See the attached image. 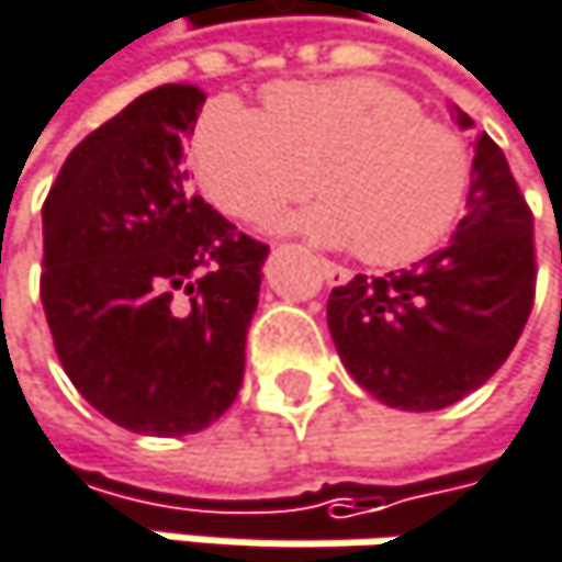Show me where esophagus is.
<instances>
[{
  "label": "esophagus",
  "mask_w": 562,
  "mask_h": 562,
  "mask_svg": "<svg viewBox=\"0 0 562 562\" xmlns=\"http://www.w3.org/2000/svg\"><path fill=\"white\" fill-rule=\"evenodd\" d=\"M319 269H323L329 286H342V283H349V279H352V269H346V266H339L333 259H319Z\"/></svg>",
  "instance_id": "1"
}]
</instances>
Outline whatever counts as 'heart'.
Segmentation results:
<instances>
[{"mask_svg": "<svg viewBox=\"0 0 562 562\" xmlns=\"http://www.w3.org/2000/svg\"><path fill=\"white\" fill-rule=\"evenodd\" d=\"M193 170L229 216L259 223L323 193L300 223L366 262L398 266L428 256L458 226L471 190L464 137L402 88L375 78L290 81L256 111L213 98L193 131Z\"/></svg>", "mask_w": 562, "mask_h": 562, "instance_id": "obj_1", "label": "heart"}]
</instances>
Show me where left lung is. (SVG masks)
Here are the masks:
<instances>
[{"instance_id":"obj_1","label":"left lung","mask_w":562,"mask_h":562,"mask_svg":"<svg viewBox=\"0 0 562 562\" xmlns=\"http://www.w3.org/2000/svg\"><path fill=\"white\" fill-rule=\"evenodd\" d=\"M458 124L471 117L458 111ZM533 213L504 150L474 144L468 210L448 246L329 296V333L349 375L389 408L438 412L481 389L533 310Z\"/></svg>"}]
</instances>
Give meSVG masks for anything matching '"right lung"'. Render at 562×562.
<instances>
[{"label":"right lung","mask_w":562,"mask_h":562,"mask_svg":"<svg viewBox=\"0 0 562 562\" xmlns=\"http://www.w3.org/2000/svg\"><path fill=\"white\" fill-rule=\"evenodd\" d=\"M206 94L160 85L91 131L42 206V306L58 362L108 422L157 438L236 398L269 246L190 190Z\"/></svg>","instance_id":"obj_1"}]
</instances>
